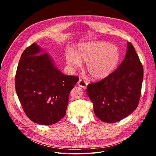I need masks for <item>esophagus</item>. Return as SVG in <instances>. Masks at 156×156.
<instances>
[{
  "label": "esophagus",
  "mask_w": 156,
  "mask_h": 156,
  "mask_svg": "<svg viewBox=\"0 0 156 156\" xmlns=\"http://www.w3.org/2000/svg\"><path fill=\"white\" fill-rule=\"evenodd\" d=\"M78 86H80L82 88H86L87 85L88 84V83H87V81H84L82 79H80L79 80V81L78 82Z\"/></svg>",
  "instance_id": "34e87169"
}]
</instances>
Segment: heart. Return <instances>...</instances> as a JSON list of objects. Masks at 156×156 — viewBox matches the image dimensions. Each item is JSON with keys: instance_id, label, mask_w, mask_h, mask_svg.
Returning a JSON list of instances; mask_svg holds the SVG:
<instances>
[{"instance_id": "obj_1", "label": "heart", "mask_w": 156, "mask_h": 156, "mask_svg": "<svg viewBox=\"0 0 156 156\" xmlns=\"http://www.w3.org/2000/svg\"><path fill=\"white\" fill-rule=\"evenodd\" d=\"M120 59L119 48L104 42H91L80 44L76 50L67 52L66 61L71 68L78 69L81 62H86V69L93 78L101 80L117 69Z\"/></svg>"}]
</instances>
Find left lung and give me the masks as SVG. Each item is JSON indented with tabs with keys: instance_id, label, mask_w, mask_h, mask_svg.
Returning <instances> with one entry per match:
<instances>
[{
	"instance_id": "obj_1",
	"label": "left lung",
	"mask_w": 156,
	"mask_h": 156,
	"mask_svg": "<svg viewBox=\"0 0 156 156\" xmlns=\"http://www.w3.org/2000/svg\"><path fill=\"white\" fill-rule=\"evenodd\" d=\"M143 80V65L135 48L128 42L125 57L117 69L87 87L96 117L115 123L130 115L138 105Z\"/></svg>"
}]
</instances>
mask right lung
Wrapping results in <instances>:
<instances>
[{"label": "right lung", "instance_id": "right-lung-1", "mask_svg": "<svg viewBox=\"0 0 156 156\" xmlns=\"http://www.w3.org/2000/svg\"><path fill=\"white\" fill-rule=\"evenodd\" d=\"M34 42L21 54L15 75V89L27 117L34 123L50 125L66 114L69 96L79 80L63 74L48 53Z\"/></svg>", "mask_w": 156, "mask_h": 156}]
</instances>
